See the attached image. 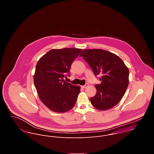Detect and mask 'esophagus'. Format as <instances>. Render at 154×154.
<instances>
[{
  "mask_svg": "<svg viewBox=\"0 0 154 154\" xmlns=\"http://www.w3.org/2000/svg\"><path fill=\"white\" fill-rule=\"evenodd\" d=\"M88 86V84H86L85 85H82V86H81V88H87V87Z\"/></svg>",
  "mask_w": 154,
  "mask_h": 154,
  "instance_id": "34e87169",
  "label": "esophagus"
}]
</instances>
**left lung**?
Instances as JSON below:
<instances>
[{
	"label": "left lung",
	"mask_w": 154,
	"mask_h": 154,
	"mask_svg": "<svg viewBox=\"0 0 154 154\" xmlns=\"http://www.w3.org/2000/svg\"><path fill=\"white\" fill-rule=\"evenodd\" d=\"M82 56L95 76L101 75L100 84H95L97 92L90 98L97 109L107 110L117 105L123 98L129 85V71L117 55L102 49L84 50Z\"/></svg>",
	"instance_id": "8db88e82"
}]
</instances>
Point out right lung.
<instances>
[{
  "label": "right lung",
  "instance_id": "obj_1",
  "mask_svg": "<svg viewBox=\"0 0 154 154\" xmlns=\"http://www.w3.org/2000/svg\"><path fill=\"white\" fill-rule=\"evenodd\" d=\"M82 49H52L38 61L34 82L39 98L50 110L64 112L75 106L80 87L66 82L70 69Z\"/></svg>",
  "mask_w": 154,
  "mask_h": 154
}]
</instances>
